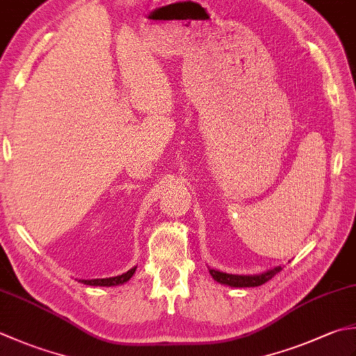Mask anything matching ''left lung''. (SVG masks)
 Wrapping results in <instances>:
<instances>
[{"mask_svg":"<svg viewBox=\"0 0 356 356\" xmlns=\"http://www.w3.org/2000/svg\"><path fill=\"white\" fill-rule=\"evenodd\" d=\"M208 270H210V275L213 276V280L218 281L219 284L228 285V287L243 289V287H259V285L266 284L275 275L280 273L282 267L277 266L257 275H233V273H225V271L210 268V267H208Z\"/></svg>","mask_w":356,"mask_h":356,"instance_id":"1","label":"left lung"}]
</instances>
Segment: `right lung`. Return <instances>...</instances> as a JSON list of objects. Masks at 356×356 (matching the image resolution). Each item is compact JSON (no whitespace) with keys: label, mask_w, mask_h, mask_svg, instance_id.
<instances>
[{"label":"right lung","mask_w":356,"mask_h":356,"mask_svg":"<svg viewBox=\"0 0 356 356\" xmlns=\"http://www.w3.org/2000/svg\"><path fill=\"white\" fill-rule=\"evenodd\" d=\"M137 270V266L128 270L127 273L113 276V277H103V280H79L81 284L90 285V287H115V285H122L124 282H128L132 276H134Z\"/></svg>","instance_id":"obj_1"}]
</instances>
